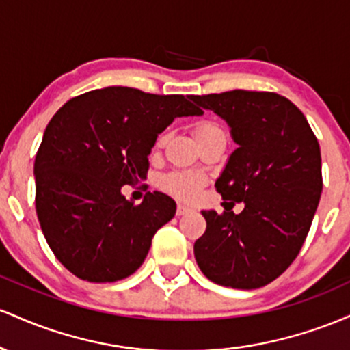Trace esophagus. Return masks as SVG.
<instances>
[{
    "mask_svg": "<svg viewBox=\"0 0 350 350\" xmlns=\"http://www.w3.org/2000/svg\"><path fill=\"white\" fill-rule=\"evenodd\" d=\"M190 211H191V208H188L185 205H178V206H176V215H178V217L190 213Z\"/></svg>",
    "mask_w": 350,
    "mask_h": 350,
    "instance_id": "1",
    "label": "esophagus"
}]
</instances>
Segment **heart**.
Returning <instances> with one entry per match:
<instances>
[{
  "mask_svg": "<svg viewBox=\"0 0 350 350\" xmlns=\"http://www.w3.org/2000/svg\"><path fill=\"white\" fill-rule=\"evenodd\" d=\"M221 132V129L218 127L217 124L208 122V120H202L195 125V137L196 142L205 137L211 135V133ZM165 142V135H160L157 139V147H162ZM205 185V176L198 172H190V170H178V172H172V174H167L162 176L160 180V187L162 190L170 193L175 198L183 200V202H190L193 200L198 191L202 190V187Z\"/></svg>",
  "mask_w": 350,
  "mask_h": 350,
  "instance_id": "b5f03b06",
  "label": "heart"
}]
</instances>
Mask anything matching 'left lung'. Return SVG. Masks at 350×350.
<instances>
[{"label": "left lung", "instance_id": "1", "mask_svg": "<svg viewBox=\"0 0 350 350\" xmlns=\"http://www.w3.org/2000/svg\"><path fill=\"white\" fill-rule=\"evenodd\" d=\"M225 119L238 148L215 183L241 213L202 211L206 230L195 260L210 281L256 289L296 260L323 191L321 148L304 113L276 92L228 90L191 96Z\"/></svg>", "mask_w": 350, "mask_h": 350}]
</instances>
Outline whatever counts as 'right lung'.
<instances>
[{"label":"right lung","instance_id":"add662e5","mask_svg":"<svg viewBox=\"0 0 350 350\" xmlns=\"http://www.w3.org/2000/svg\"><path fill=\"white\" fill-rule=\"evenodd\" d=\"M190 100L113 85L72 97L49 120L34 160L36 213L74 276L113 282L142 266L176 205L160 191L133 205L120 188L145 178L157 137L174 119L202 116Z\"/></svg>","mask_w":350,"mask_h":350}]
</instances>
